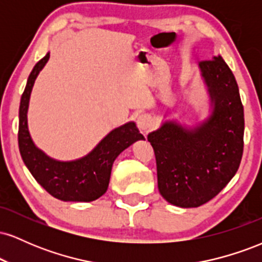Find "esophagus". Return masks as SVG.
Returning a JSON list of instances; mask_svg holds the SVG:
<instances>
[{
    "mask_svg": "<svg viewBox=\"0 0 262 262\" xmlns=\"http://www.w3.org/2000/svg\"><path fill=\"white\" fill-rule=\"evenodd\" d=\"M138 128L143 132L144 134L148 133V130L152 127V119L149 114H141V116L138 117L137 119Z\"/></svg>",
    "mask_w": 262,
    "mask_h": 262,
    "instance_id": "1",
    "label": "esophagus"
}]
</instances>
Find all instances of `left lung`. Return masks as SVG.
<instances>
[{
	"label": "left lung",
	"mask_w": 262,
	"mask_h": 262,
	"mask_svg": "<svg viewBox=\"0 0 262 262\" xmlns=\"http://www.w3.org/2000/svg\"><path fill=\"white\" fill-rule=\"evenodd\" d=\"M210 114L193 128L167 121L148 135L158 187L167 202L193 208L214 198L239 169L244 149V108L229 66L221 55L200 62Z\"/></svg>",
	"instance_id": "1"
}]
</instances>
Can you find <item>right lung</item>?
I'll return each mask as SVG.
<instances>
[{
    "instance_id": "obj_1",
    "label": "right lung",
    "mask_w": 262,
    "mask_h": 262,
    "mask_svg": "<svg viewBox=\"0 0 262 262\" xmlns=\"http://www.w3.org/2000/svg\"><path fill=\"white\" fill-rule=\"evenodd\" d=\"M50 53L33 68L20 98L18 145L26 166L48 193L65 202H91L106 193L112 165L123 150L138 140H145L134 122L113 129L83 158L59 161L49 158L33 143L28 130L29 98L35 79L49 60Z\"/></svg>"
}]
</instances>
